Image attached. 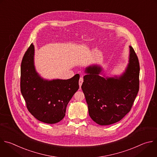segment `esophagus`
<instances>
[{"label": "esophagus", "instance_id": "esophagus-1", "mask_svg": "<svg viewBox=\"0 0 157 157\" xmlns=\"http://www.w3.org/2000/svg\"><path fill=\"white\" fill-rule=\"evenodd\" d=\"M82 82H83V78H82V77H81V78H79V84L80 87H81V86Z\"/></svg>", "mask_w": 157, "mask_h": 157}]
</instances>
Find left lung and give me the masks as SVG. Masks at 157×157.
<instances>
[{"label": "left lung", "instance_id": "obj_1", "mask_svg": "<svg viewBox=\"0 0 157 157\" xmlns=\"http://www.w3.org/2000/svg\"><path fill=\"white\" fill-rule=\"evenodd\" d=\"M129 63L119 77L100 76L102 68L97 65L86 68L81 89L89 116L99 125H110L120 121L130 112L139 92V60L133 48L129 46Z\"/></svg>", "mask_w": 157, "mask_h": 157}]
</instances>
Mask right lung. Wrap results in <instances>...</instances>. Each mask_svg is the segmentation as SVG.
I'll return each mask as SVG.
<instances>
[{"instance_id": "add662e5", "label": "right lung", "mask_w": 157, "mask_h": 157, "mask_svg": "<svg viewBox=\"0 0 157 157\" xmlns=\"http://www.w3.org/2000/svg\"><path fill=\"white\" fill-rule=\"evenodd\" d=\"M34 55L31 44L21 64V92L32 115L43 123L55 124L64 118L68 102L79 89V75L68 79H44L36 71Z\"/></svg>"}]
</instances>
